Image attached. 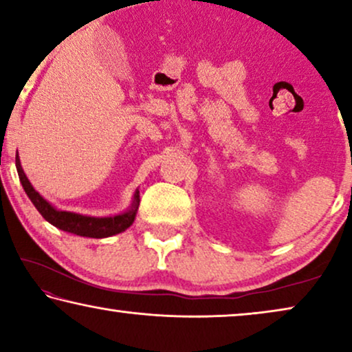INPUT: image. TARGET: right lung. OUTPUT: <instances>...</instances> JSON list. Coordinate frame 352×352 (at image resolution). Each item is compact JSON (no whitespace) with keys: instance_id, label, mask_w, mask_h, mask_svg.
<instances>
[{"instance_id":"add662e5","label":"right lung","mask_w":352,"mask_h":352,"mask_svg":"<svg viewBox=\"0 0 352 352\" xmlns=\"http://www.w3.org/2000/svg\"><path fill=\"white\" fill-rule=\"evenodd\" d=\"M15 166H17L20 182H22L25 192H27V195L30 200H32L34 208L41 212V216H43L45 221L52 223L54 227L60 228V230L87 238H108L117 235V233L125 232L126 228L135 222L136 212H138L140 206V190L135 192L130 208L124 212L108 217L84 216V214L57 210L52 203H49L45 198L41 197L39 193L34 190L32 182L28 181L27 175L23 173V168L20 165L19 157L15 159Z\"/></svg>"}]
</instances>
